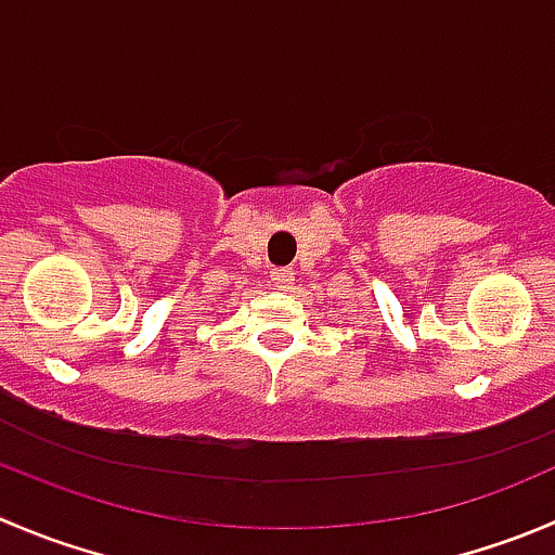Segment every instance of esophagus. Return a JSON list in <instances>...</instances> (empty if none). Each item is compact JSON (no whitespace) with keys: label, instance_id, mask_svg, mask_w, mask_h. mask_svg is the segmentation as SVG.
Returning <instances> with one entry per match:
<instances>
[{"label":"esophagus","instance_id":"34e87169","mask_svg":"<svg viewBox=\"0 0 555 555\" xmlns=\"http://www.w3.org/2000/svg\"><path fill=\"white\" fill-rule=\"evenodd\" d=\"M271 279H273V284H276L279 289H287L289 284L295 282V271H293V268H273Z\"/></svg>","mask_w":555,"mask_h":555}]
</instances>
